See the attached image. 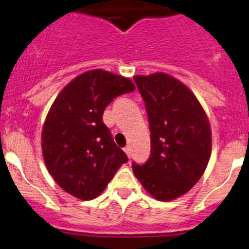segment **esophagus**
<instances>
[{"mask_svg":"<svg viewBox=\"0 0 249 249\" xmlns=\"http://www.w3.org/2000/svg\"><path fill=\"white\" fill-rule=\"evenodd\" d=\"M124 150H125V153H126V155L127 157H131V147H130V145H126V147L124 148Z\"/></svg>","mask_w":249,"mask_h":249,"instance_id":"esophagus-1","label":"esophagus"}]
</instances>
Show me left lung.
<instances>
[{
	"instance_id": "1",
	"label": "left lung",
	"mask_w": 249,
	"mask_h": 249,
	"mask_svg": "<svg viewBox=\"0 0 249 249\" xmlns=\"http://www.w3.org/2000/svg\"><path fill=\"white\" fill-rule=\"evenodd\" d=\"M144 101L150 155L132 161L137 179L150 195L169 201L189 192L201 178L211 155V127L195 95L165 73L134 77Z\"/></svg>"
}]
</instances>
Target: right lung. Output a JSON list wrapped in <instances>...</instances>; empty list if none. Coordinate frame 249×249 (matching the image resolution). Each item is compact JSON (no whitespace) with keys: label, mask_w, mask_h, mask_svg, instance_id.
Masks as SVG:
<instances>
[{"label":"right lung","mask_w":249,"mask_h":249,"mask_svg":"<svg viewBox=\"0 0 249 249\" xmlns=\"http://www.w3.org/2000/svg\"><path fill=\"white\" fill-rule=\"evenodd\" d=\"M135 90L127 78L92 70L74 78L53 104L42 131V150L55 182L80 200L99 196L127 157L105 125V108Z\"/></svg>","instance_id":"right-lung-1"}]
</instances>
